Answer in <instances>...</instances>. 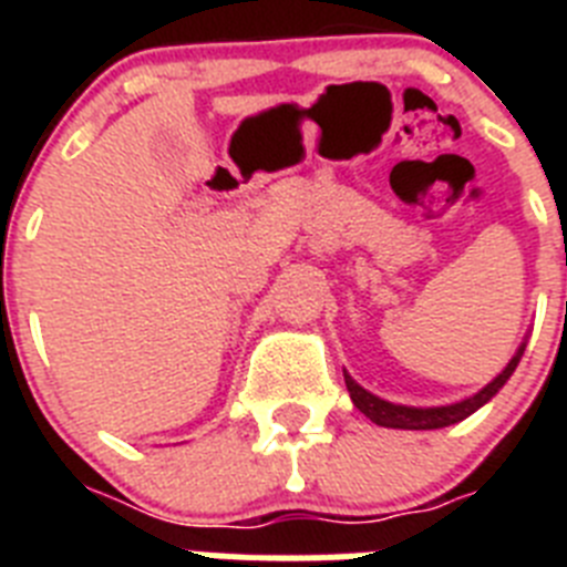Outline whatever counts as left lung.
I'll return each mask as SVG.
<instances>
[{"label": "left lung", "instance_id": "8db88e82", "mask_svg": "<svg viewBox=\"0 0 567 567\" xmlns=\"http://www.w3.org/2000/svg\"><path fill=\"white\" fill-rule=\"evenodd\" d=\"M523 352H525V346H519V352L511 358V363L505 365L503 374H497V378L491 380L483 392H477L474 398H468V400H460V403L437 405V409H412V405L385 403V400L374 398L372 392H365L363 385L354 383V380L349 378L346 372H343V378H346V389H349V394H352V403L358 405L360 412L372 420V423L385 425V429H412V432H425V429H443V425L460 423V420H465L468 414L477 412L480 405L488 403V400L494 398L499 389H503L505 380L514 374V369H517Z\"/></svg>", "mask_w": 567, "mask_h": 567}]
</instances>
